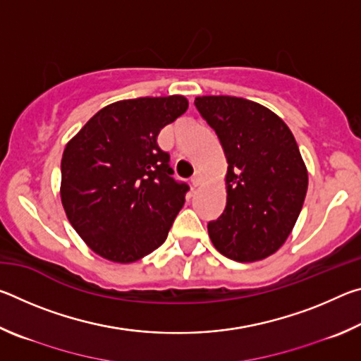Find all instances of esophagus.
Segmentation results:
<instances>
[{
    "instance_id": "esophagus-1",
    "label": "esophagus",
    "mask_w": 361,
    "mask_h": 361,
    "mask_svg": "<svg viewBox=\"0 0 361 361\" xmlns=\"http://www.w3.org/2000/svg\"><path fill=\"white\" fill-rule=\"evenodd\" d=\"M202 181H204L202 172H199V170H195L194 175H192V178H191L192 186H200V185H202Z\"/></svg>"
}]
</instances>
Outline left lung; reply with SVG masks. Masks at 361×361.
<instances>
[{
  "instance_id": "left-lung-1",
  "label": "left lung",
  "mask_w": 361,
  "mask_h": 361,
  "mask_svg": "<svg viewBox=\"0 0 361 361\" xmlns=\"http://www.w3.org/2000/svg\"><path fill=\"white\" fill-rule=\"evenodd\" d=\"M228 159L226 209L210 221L212 243L239 262L264 259L283 245L301 213L307 169L288 126L271 109L239 97H195Z\"/></svg>"
}]
</instances>
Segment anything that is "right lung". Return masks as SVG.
Listing matches in <instances>:
<instances>
[{"instance_id":"obj_1","label":"right lung","mask_w":361,"mask_h":361,"mask_svg":"<svg viewBox=\"0 0 361 361\" xmlns=\"http://www.w3.org/2000/svg\"><path fill=\"white\" fill-rule=\"evenodd\" d=\"M188 109L183 95L102 108L65 146L60 197L68 221L102 258L127 264L166 242L189 186L157 145Z\"/></svg>"}]
</instances>
